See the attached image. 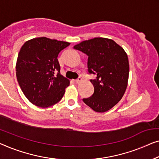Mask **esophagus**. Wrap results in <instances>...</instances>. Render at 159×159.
Instances as JSON below:
<instances>
[{
  "mask_svg": "<svg viewBox=\"0 0 159 159\" xmlns=\"http://www.w3.org/2000/svg\"><path fill=\"white\" fill-rule=\"evenodd\" d=\"M82 80H83V79H81V78H80V77H79V79H76V80H75V83H76V84H79V83H80V82H82Z\"/></svg>",
  "mask_w": 159,
  "mask_h": 159,
  "instance_id": "obj_1",
  "label": "esophagus"
}]
</instances>
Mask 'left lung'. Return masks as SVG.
<instances>
[{"instance_id": "left-lung-1", "label": "left lung", "mask_w": 159, "mask_h": 159, "mask_svg": "<svg viewBox=\"0 0 159 159\" xmlns=\"http://www.w3.org/2000/svg\"><path fill=\"white\" fill-rule=\"evenodd\" d=\"M88 55V71L97 75L90 81L93 95L83 101L97 112H105L119 102L125 94L129 78L128 57L114 40L95 37L73 47Z\"/></svg>"}]
</instances>
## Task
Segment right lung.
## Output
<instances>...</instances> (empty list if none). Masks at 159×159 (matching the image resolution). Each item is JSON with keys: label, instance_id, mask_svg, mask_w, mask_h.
<instances>
[{"label": "right lung", "instance_id": "add662e5", "mask_svg": "<svg viewBox=\"0 0 159 159\" xmlns=\"http://www.w3.org/2000/svg\"><path fill=\"white\" fill-rule=\"evenodd\" d=\"M68 42L36 37L26 41L18 55L16 78L24 94L33 104L49 107L63 97L70 80L60 74L57 60Z\"/></svg>", "mask_w": 159, "mask_h": 159}]
</instances>
